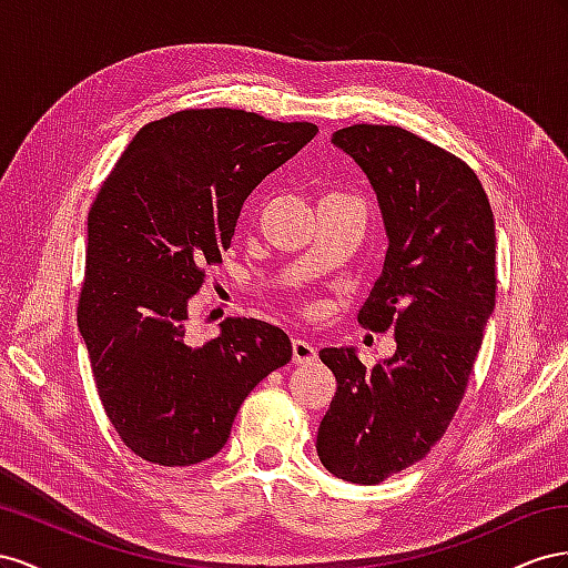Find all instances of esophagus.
<instances>
[{"mask_svg": "<svg viewBox=\"0 0 568 568\" xmlns=\"http://www.w3.org/2000/svg\"><path fill=\"white\" fill-rule=\"evenodd\" d=\"M316 359V349L310 339H293V362L295 364H312Z\"/></svg>", "mask_w": 568, "mask_h": 568, "instance_id": "obj_1", "label": "esophagus"}]
</instances>
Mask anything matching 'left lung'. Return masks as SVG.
<instances>
[{
	"label": "left lung",
	"mask_w": 568,
	"mask_h": 568,
	"mask_svg": "<svg viewBox=\"0 0 568 568\" xmlns=\"http://www.w3.org/2000/svg\"><path fill=\"white\" fill-rule=\"evenodd\" d=\"M333 144L374 185L387 233L359 323L395 326L397 349L374 368L354 347L318 352L337 390L316 452L333 476L376 485L424 459L457 414L495 310V219L471 166L404 128L356 123Z\"/></svg>",
	"instance_id": "8db88e82"
}]
</instances>
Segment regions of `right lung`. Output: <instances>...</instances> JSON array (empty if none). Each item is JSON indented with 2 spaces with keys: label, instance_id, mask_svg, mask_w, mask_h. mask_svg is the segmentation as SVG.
Masks as SVG:
<instances>
[{
  "label": "right lung",
  "instance_id": "1",
  "mask_svg": "<svg viewBox=\"0 0 568 568\" xmlns=\"http://www.w3.org/2000/svg\"><path fill=\"white\" fill-rule=\"evenodd\" d=\"M316 133L242 109L175 111L142 128L97 192L78 328L111 426L140 459H212L240 404L293 356L258 318H225L194 345L187 302L231 247L250 192Z\"/></svg>",
  "mask_w": 568,
  "mask_h": 568
}]
</instances>
